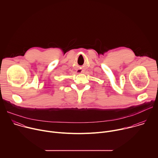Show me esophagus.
I'll return each mask as SVG.
<instances>
[{
	"label": "esophagus",
	"instance_id": "esophagus-1",
	"mask_svg": "<svg viewBox=\"0 0 158 158\" xmlns=\"http://www.w3.org/2000/svg\"><path fill=\"white\" fill-rule=\"evenodd\" d=\"M82 71L81 69H79V70H77V73H79V74L82 73Z\"/></svg>",
	"mask_w": 158,
	"mask_h": 158
}]
</instances>
